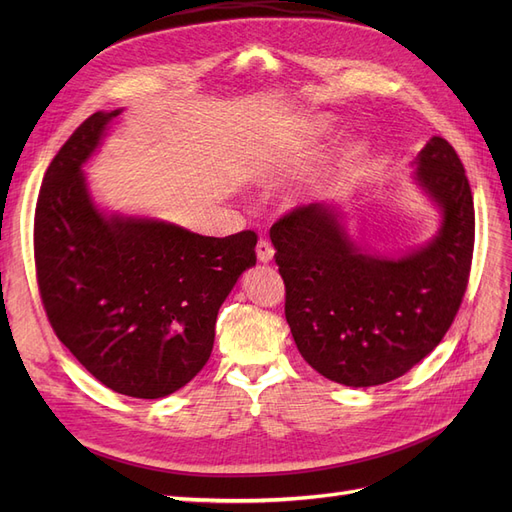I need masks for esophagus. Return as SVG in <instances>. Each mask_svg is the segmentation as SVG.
I'll use <instances>...</instances> for the list:
<instances>
[{
	"label": "esophagus",
	"instance_id": "esophagus-1",
	"mask_svg": "<svg viewBox=\"0 0 512 512\" xmlns=\"http://www.w3.org/2000/svg\"><path fill=\"white\" fill-rule=\"evenodd\" d=\"M256 256H258V260L262 262V265H267V262H271L273 256H275L273 245L267 239H260L258 245H256Z\"/></svg>",
	"mask_w": 512,
	"mask_h": 512
}]
</instances>
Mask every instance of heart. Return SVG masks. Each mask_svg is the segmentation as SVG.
Masks as SVG:
<instances>
[{"label":"heart","mask_w":512,"mask_h":512,"mask_svg":"<svg viewBox=\"0 0 512 512\" xmlns=\"http://www.w3.org/2000/svg\"><path fill=\"white\" fill-rule=\"evenodd\" d=\"M333 126H335V121L329 115H316L312 119H307L303 126L297 130V134H290L288 138H282L280 143H273L267 149L265 160H262V168H265V170L280 168L282 164L290 162L294 156H299V153H303L309 147H314L316 143H320L324 136H329ZM354 151H356V145H350L346 156H352ZM316 190L318 188H312V194Z\"/></svg>","instance_id":"1"}]
</instances>
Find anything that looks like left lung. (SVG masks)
<instances>
[{"label":"left lung","instance_id":"8db88e82","mask_svg":"<svg viewBox=\"0 0 512 512\" xmlns=\"http://www.w3.org/2000/svg\"><path fill=\"white\" fill-rule=\"evenodd\" d=\"M414 183L438 209V230L406 254H380L352 235L339 203L290 211L271 228L286 284V322L303 359L346 386L404 376L451 327L474 250L466 170L442 136L412 160Z\"/></svg>","mask_w":512,"mask_h":512}]
</instances>
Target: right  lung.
<instances>
[{
  "mask_svg": "<svg viewBox=\"0 0 512 512\" xmlns=\"http://www.w3.org/2000/svg\"><path fill=\"white\" fill-rule=\"evenodd\" d=\"M121 111L83 121L46 168L36 271L46 316L76 361L115 393L158 399L209 361L215 318L241 273L256 265L258 237L252 230L203 237L100 207L83 168Z\"/></svg>",
  "mask_w": 512,
  "mask_h": 512,
  "instance_id": "add662e5",
  "label": "right lung"
}]
</instances>
